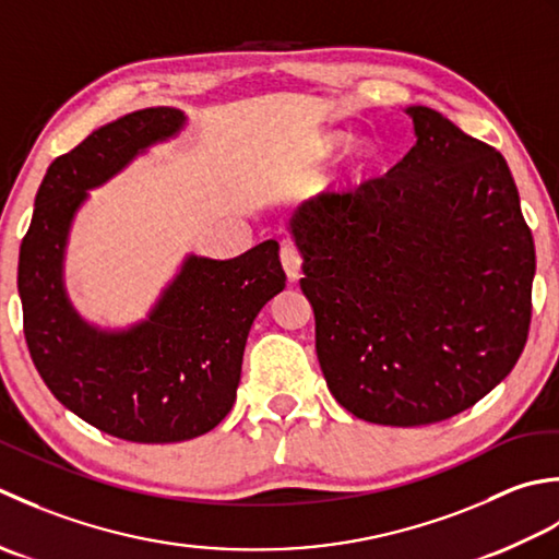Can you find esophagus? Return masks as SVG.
I'll use <instances>...</instances> for the list:
<instances>
[{"instance_id": "esophagus-1", "label": "esophagus", "mask_w": 559, "mask_h": 559, "mask_svg": "<svg viewBox=\"0 0 559 559\" xmlns=\"http://www.w3.org/2000/svg\"><path fill=\"white\" fill-rule=\"evenodd\" d=\"M280 260H282V267H284V272H287V277L294 282V280H299L301 277V253H299V248H296L294 243H282V248H280Z\"/></svg>"}]
</instances>
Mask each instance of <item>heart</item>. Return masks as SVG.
I'll return each mask as SVG.
<instances>
[{
    "label": "heart",
    "mask_w": 559,
    "mask_h": 559,
    "mask_svg": "<svg viewBox=\"0 0 559 559\" xmlns=\"http://www.w3.org/2000/svg\"><path fill=\"white\" fill-rule=\"evenodd\" d=\"M343 144H345V136L343 134H325L323 140L318 142L316 154H318V158H333L340 150H343ZM371 158H373L371 144H357L355 150H352V154H349L352 170H355V174H359V170H364V168L371 164Z\"/></svg>",
    "instance_id": "1"
}]
</instances>
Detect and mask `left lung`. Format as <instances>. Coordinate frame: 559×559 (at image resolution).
<instances>
[{"label":"left lung","mask_w":559,"mask_h":559,"mask_svg":"<svg viewBox=\"0 0 559 559\" xmlns=\"http://www.w3.org/2000/svg\"><path fill=\"white\" fill-rule=\"evenodd\" d=\"M405 112L417 142L403 162L289 219L328 389L389 427L441 423L507 379L535 275L504 156L437 110Z\"/></svg>","instance_id":"left-lung-1"}]
</instances>
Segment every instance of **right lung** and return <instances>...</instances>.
I'll use <instances>...</instances> for the list:
<instances>
[{
	"label": "right lung",
	"instance_id": "1",
	"mask_svg": "<svg viewBox=\"0 0 559 559\" xmlns=\"http://www.w3.org/2000/svg\"><path fill=\"white\" fill-rule=\"evenodd\" d=\"M186 128L178 108H144L57 156L36 195L19 253L31 359L50 393L84 423L136 443L207 435L229 415L246 340L284 289L277 241L231 260L188 255L144 321L106 330L84 321L64 289V250L88 190Z\"/></svg>",
	"mask_w": 559,
	"mask_h": 559
}]
</instances>
